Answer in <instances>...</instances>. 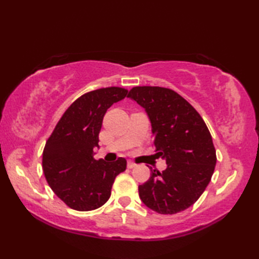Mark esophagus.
Returning a JSON list of instances; mask_svg holds the SVG:
<instances>
[{"mask_svg": "<svg viewBox=\"0 0 259 259\" xmlns=\"http://www.w3.org/2000/svg\"><path fill=\"white\" fill-rule=\"evenodd\" d=\"M126 166H128L129 169H134V168L137 167V164L134 163V162H131V161H128V164H126Z\"/></svg>", "mask_w": 259, "mask_h": 259, "instance_id": "obj_1", "label": "esophagus"}]
</instances>
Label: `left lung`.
Returning <instances> with one entry per match:
<instances>
[{
    "instance_id": "1",
    "label": "left lung",
    "mask_w": 259,
    "mask_h": 259,
    "mask_svg": "<svg viewBox=\"0 0 259 259\" xmlns=\"http://www.w3.org/2000/svg\"><path fill=\"white\" fill-rule=\"evenodd\" d=\"M128 98L145 109L150 120L162 172L151 168L149 180L139 186L145 205L162 214L185 210L198 200L211 179L216 150L205 121L177 92L160 87H135Z\"/></svg>"
}]
</instances>
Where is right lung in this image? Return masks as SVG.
I'll return each instance as SVG.
<instances>
[{
	"mask_svg": "<svg viewBox=\"0 0 259 259\" xmlns=\"http://www.w3.org/2000/svg\"><path fill=\"white\" fill-rule=\"evenodd\" d=\"M122 88L88 92L71 104L48 139L42 168L49 186L70 208L89 211L108 201L117 176L126 168L124 158L107 162L93 158L107 110L125 98Z\"/></svg>",
	"mask_w": 259,
	"mask_h": 259,
	"instance_id": "1",
	"label": "right lung"
}]
</instances>
